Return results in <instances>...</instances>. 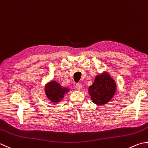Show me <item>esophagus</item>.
Here are the masks:
<instances>
[{
  "instance_id": "34e87169",
  "label": "esophagus",
  "mask_w": 148,
  "mask_h": 148,
  "mask_svg": "<svg viewBox=\"0 0 148 148\" xmlns=\"http://www.w3.org/2000/svg\"><path fill=\"white\" fill-rule=\"evenodd\" d=\"M76 87L78 90H81L82 89V85L81 83H76Z\"/></svg>"
}]
</instances>
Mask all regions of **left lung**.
Masks as SVG:
<instances>
[{"mask_svg": "<svg viewBox=\"0 0 148 148\" xmlns=\"http://www.w3.org/2000/svg\"><path fill=\"white\" fill-rule=\"evenodd\" d=\"M116 90V84L107 72L96 76L92 85L88 88L92 102L97 105L108 103L114 97Z\"/></svg>", "mask_w": 148, "mask_h": 148, "instance_id": "left-lung-1", "label": "left lung"}]
</instances>
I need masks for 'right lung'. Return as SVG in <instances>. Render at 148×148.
<instances>
[{"instance_id":"1","label":"right lung","mask_w":148,"mask_h":148,"mask_svg":"<svg viewBox=\"0 0 148 148\" xmlns=\"http://www.w3.org/2000/svg\"><path fill=\"white\" fill-rule=\"evenodd\" d=\"M69 91L67 88L62 87L56 81L49 82L45 88V92L48 99L53 103H58L64 97V95Z\"/></svg>"}]
</instances>
